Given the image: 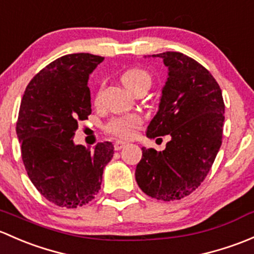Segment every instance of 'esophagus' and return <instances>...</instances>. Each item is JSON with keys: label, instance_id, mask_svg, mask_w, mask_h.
Instances as JSON below:
<instances>
[{"label": "esophagus", "instance_id": "esophagus-1", "mask_svg": "<svg viewBox=\"0 0 254 254\" xmlns=\"http://www.w3.org/2000/svg\"><path fill=\"white\" fill-rule=\"evenodd\" d=\"M128 144L127 142H125V140H116L115 142V150H121V149H124L125 146Z\"/></svg>", "mask_w": 254, "mask_h": 254}]
</instances>
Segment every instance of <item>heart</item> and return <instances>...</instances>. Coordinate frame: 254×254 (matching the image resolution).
I'll use <instances>...</instances> for the list:
<instances>
[{"instance_id": "1", "label": "heart", "mask_w": 254, "mask_h": 254, "mask_svg": "<svg viewBox=\"0 0 254 254\" xmlns=\"http://www.w3.org/2000/svg\"><path fill=\"white\" fill-rule=\"evenodd\" d=\"M121 80L128 90L132 91L138 85H150V75L142 68H129L125 70L121 75ZM142 124V119L138 115H126V116L116 117L109 122L108 130L112 134L121 138L132 137L134 129Z\"/></svg>"}]
</instances>
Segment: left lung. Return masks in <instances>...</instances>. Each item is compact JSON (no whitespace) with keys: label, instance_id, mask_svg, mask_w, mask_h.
<instances>
[{"label":"left lung","instance_id":"left-lung-1","mask_svg":"<svg viewBox=\"0 0 254 254\" xmlns=\"http://www.w3.org/2000/svg\"><path fill=\"white\" fill-rule=\"evenodd\" d=\"M151 57L163 60L167 78L146 137L171 140L163 151L142 148L135 181L149 197L170 202L204 181L221 146L225 105L218 82L197 61L171 51Z\"/></svg>","mask_w":254,"mask_h":254}]
</instances>
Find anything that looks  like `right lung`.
Masks as SVG:
<instances>
[{"mask_svg": "<svg viewBox=\"0 0 254 254\" xmlns=\"http://www.w3.org/2000/svg\"><path fill=\"white\" fill-rule=\"evenodd\" d=\"M103 60L84 52L55 60L30 80L20 103L17 135L27 174L46 199L62 208L94 199L114 156L110 142L94 150L73 142L78 122L91 114L89 75Z\"/></svg>", "mask_w": 254, "mask_h": 254, "instance_id": "right-lung-1", "label": "right lung"}]
</instances>
